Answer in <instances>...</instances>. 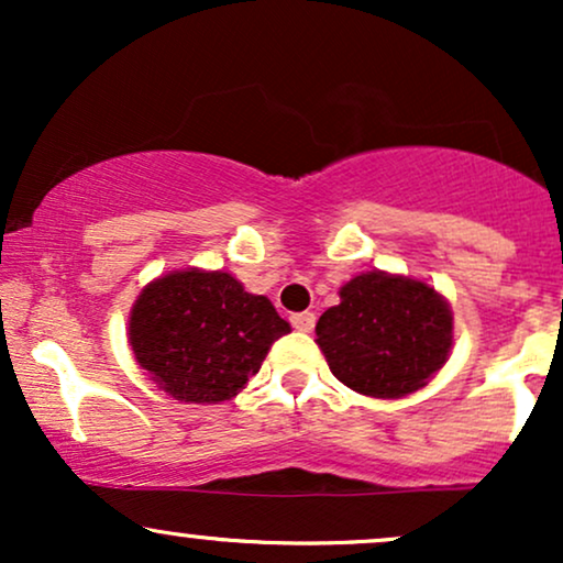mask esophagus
I'll use <instances>...</instances> for the list:
<instances>
[{
  "label": "esophagus",
  "instance_id": "esophagus-1",
  "mask_svg": "<svg viewBox=\"0 0 563 563\" xmlns=\"http://www.w3.org/2000/svg\"><path fill=\"white\" fill-rule=\"evenodd\" d=\"M290 325L296 328V331L301 333H309L314 328V314L312 312H296L290 314Z\"/></svg>",
  "mask_w": 563,
  "mask_h": 563
}]
</instances>
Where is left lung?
<instances>
[{
	"label": "left lung",
	"mask_w": 563,
	"mask_h": 563,
	"mask_svg": "<svg viewBox=\"0 0 563 563\" xmlns=\"http://www.w3.org/2000/svg\"><path fill=\"white\" fill-rule=\"evenodd\" d=\"M314 333L341 384L397 399L421 389L448 363L452 312L426 283L365 273L341 288V303L322 312Z\"/></svg>",
	"instance_id": "1"
}]
</instances>
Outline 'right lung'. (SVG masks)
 Returning a JSON list of instances; mask_svg holds the SVG:
<instances>
[{
	"label": "right lung",
	"mask_w": 563,
	"mask_h": 563,
	"mask_svg": "<svg viewBox=\"0 0 563 563\" xmlns=\"http://www.w3.org/2000/svg\"><path fill=\"white\" fill-rule=\"evenodd\" d=\"M290 325L267 296L228 273L185 269L153 280L134 301L129 344L153 384L179 402H224L260 373Z\"/></svg>",
	"instance_id": "obj_1"
}]
</instances>
